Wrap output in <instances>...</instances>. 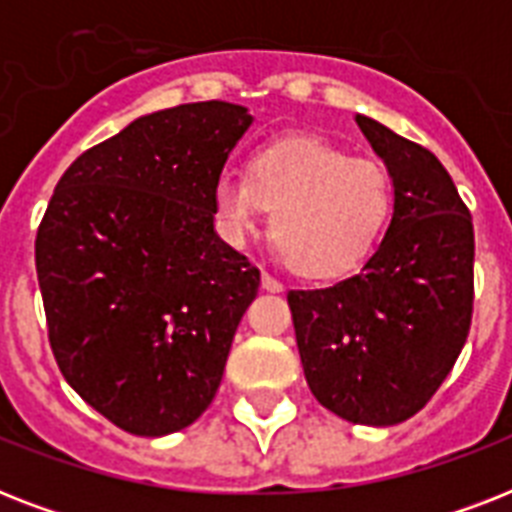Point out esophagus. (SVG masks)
Segmentation results:
<instances>
[{
    "mask_svg": "<svg viewBox=\"0 0 512 512\" xmlns=\"http://www.w3.org/2000/svg\"><path fill=\"white\" fill-rule=\"evenodd\" d=\"M263 289H268V292H281V289H284V284H281L279 279H273L268 271H263Z\"/></svg>",
    "mask_w": 512,
    "mask_h": 512,
    "instance_id": "1",
    "label": "esophagus"
}]
</instances>
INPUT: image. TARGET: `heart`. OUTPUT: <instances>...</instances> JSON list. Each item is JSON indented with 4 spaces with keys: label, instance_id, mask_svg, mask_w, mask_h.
<instances>
[{
    "label": "heart",
    "instance_id": "heart-1",
    "mask_svg": "<svg viewBox=\"0 0 512 512\" xmlns=\"http://www.w3.org/2000/svg\"><path fill=\"white\" fill-rule=\"evenodd\" d=\"M273 209L271 236L303 276H337L364 260L388 225L393 183L374 159H353L319 138H284L260 148L249 175L223 172L215 215L241 241Z\"/></svg>",
    "mask_w": 512,
    "mask_h": 512
}]
</instances>
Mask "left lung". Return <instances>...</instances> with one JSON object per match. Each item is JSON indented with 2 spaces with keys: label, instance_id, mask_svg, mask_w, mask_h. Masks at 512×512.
Here are the masks:
<instances>
[{
  "label": "left lung",
  "instance_id": "8db88e82",
  "mask_svg": "<svg viewBox=\"0 0 512 512\" xmlns=\"http://www.w3.org/2000/svg\"><path fill=\"white\" fill-rule=\"evenodd\" d=\"M356 124L393 180V217L364 268L292 289L297 350L321 406L356 425H398L452 372L473 316V220L444 164L369 116Z\"/></svg>",
  "mask_w": 512,
  "mask_h": 512
}]
</instances>
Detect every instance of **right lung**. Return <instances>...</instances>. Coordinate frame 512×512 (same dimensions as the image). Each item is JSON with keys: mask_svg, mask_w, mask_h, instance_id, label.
I'll use <instances>...</instances> for the list:
<instances>
[{"mask_svg": "<svg viewBox=\"0 0 512 512\" xmlns=\"http://www.w3.org/2000/svg\"><path fill=\"white\" fill-rule=\"evenodd\" d=\"M244 106L185 103L84 151L36 231L50 348L116 428L167 436L212 404L260 271L215 233Z\"/></svg>", "mask_w": 512, "mask_h": 512, "instance_id": "right-lung-1", "label": "right lung"}]
</instances>
